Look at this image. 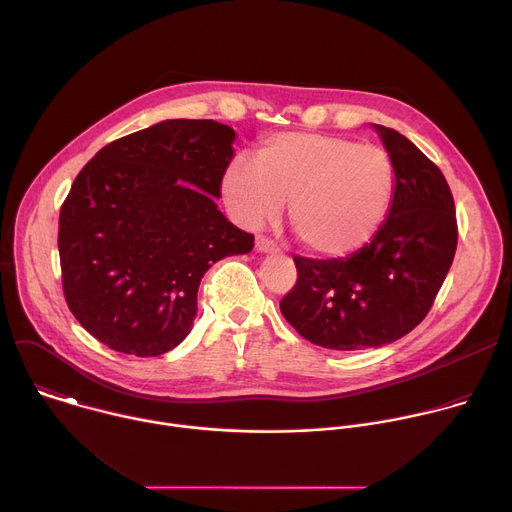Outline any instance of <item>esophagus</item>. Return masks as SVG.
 <instances>
[{
	"instance_id": "1",
	"label": "esophagus",
	"mask_w": 512,
	"mask_h": 512,
	"mask_svg": "<svg viewBox=\"0 0 512 512\" xmlns=\"http://www.w3.org/2000/svg\"><path fill=\"white\" fill-rule=\"evenodd\" d=\"M255 249H257L259 253H277V251H279L277 243L271 241V239L265 237V235H257V239H255Z\"/></svg>"
}]
</instances>
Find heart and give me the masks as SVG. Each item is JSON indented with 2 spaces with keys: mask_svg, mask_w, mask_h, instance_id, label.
<instances>
[{
  "mask_svg": "<svg viewBox=\"0 0 512 512\" xmlns=\"http://www.w3.org/2000/svg\"><path fill=\"white\" fill-rule=\"evenodd\" d=\"M223 196L245 227H259L289 202V227L314 255L346 257L383 227L395 198L387 150L336 133L287 131L269 137L255 164L237 160Z\"/></svg>",
  "mask_w": 512,
  "mask_h": 512,
  "instance_id": "1",
  "label": "heart"
}]
</instances>
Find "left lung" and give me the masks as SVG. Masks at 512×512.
Returning <instances> with one entry per match:
<instances>
[{
	"instance_id": "left-lung-1",
	"label": "left lung",
	"mask_w": 512,
	"mask_h": 512,
	"mask_svg": "<svg viewBox=\"0 0 512 512\" xmlns=\"http://www.w3.org/2000/svg\"><path fill=\"white\" fill-rule=\"evenodd\" d=\"M395 164L389 218L371 243L338 259L294 255L298 279L281 298L283 318L332 350L383 346L431 310L458 247L452 190L399 131L377 125Z\"/></svg>"
}]
</instances>
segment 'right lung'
<instances>
[{
	"mask_svg": "<svg viewBox=\"0 0 512 512\" xmlns=\"http://www.w3.org/2000/svg\"><path fill=\"white\" fill-rule=\"evenodd\" d=\"M233 139L212 119H168L107 143L72 182L58 218L62 291L105 346L172 350L192 330L202 275L253 249L214 204Z\"/></svg>",
	"mask_w": 512,
	"mask_h": 512,
	"instance_id": "obj_1",
	"label": "right lung"
}]
</instances>
